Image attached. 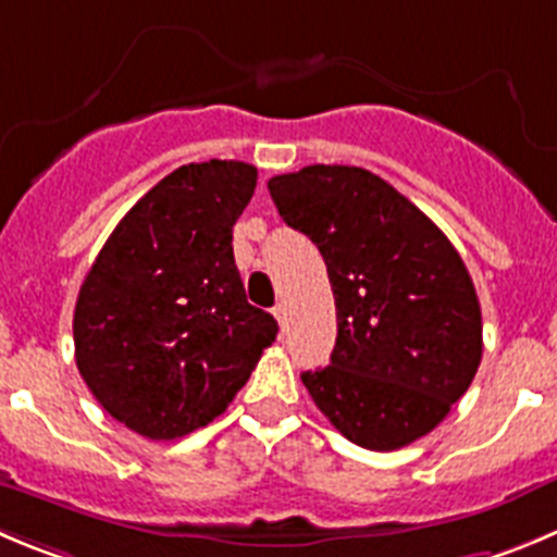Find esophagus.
Returning a JSON list of instances; mask_svg holds the SVG:
<instances>
[{
  "label": "esophagus",
  "mask_w": 557,
  "mask_h": 557,
  "mask_svg": "<svg viewBox=\"0 0 557 557\" xmlns=\"http://www.w3.org/2000/svg\"><path fill=\"white\" fill-rule=\"evenodd\" d=\"M274 319H277L280 326L288 324V308H285V305H277V308H274Z\"/></svg>",
  "instance_id": "34e87169"
}]
</instances>
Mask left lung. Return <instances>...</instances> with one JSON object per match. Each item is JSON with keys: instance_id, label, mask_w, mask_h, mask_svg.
I'll use <instances>...</instances> for the list:
<instances>
[{"instance_id": "8db88e82", "label": "left lung", "mask_w": 557, "mask_h": 557, "mask_svg": "<svg viewBox=\"0 0 557 557\" xmlns=\"http://www.w3.org/2000/svg\"><path fill=\"white\" fill-rule=\"evenodd\" d=\"M285 225L326 263L337 310L330 366L305 371L315 407L346 440L396 450L443 423L481 366V305L440 227L362 168L274 175Z\"/></svg>"}]
</instances>
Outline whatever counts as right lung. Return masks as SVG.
<instances>
[{
  "instance_id": "obj_1",
  "label": "right lung",
  "mask_w": 557,
  "mask_h": 557,
  "mask_svg": "<svg viewBox=\"0 0 557 557\" xmlns=\"http://www.w3.org/2000/svg\"><path fill=\"white\" fill-rule=\"evenodd\" d=\"M255 181L244 161L173 170L117 222L82 283L76 368L96 401L148 440L220 418L277 337L233 261Z\"/></svg>"
}]
</instances>
